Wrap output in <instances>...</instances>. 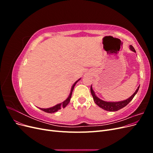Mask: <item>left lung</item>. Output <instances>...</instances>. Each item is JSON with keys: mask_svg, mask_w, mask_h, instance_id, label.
<instances>
[{"mask_svg": "<svg viewBox=\"0 0 153 153\" xmlns=\"http://www.w3.org/2000/svg\"><path fill=\"white\" fill-rule=\"evenodd\" d=\"M129 48H130V50H132L133 52H136L135 48H133L132 45L129 46ZM139 87L140 86L138 87L136 91L134 92L133 94L131 97H129V98H128L126 100H124L122 101H119V102H107V101H105L100 100L94 94V91L92 90V85L91 87V94H92V97H93V100L94 101V102L97 105L100 106V108L104 109L105 110L110 111V112H114V111H117L120 109L123 108V107H124V106H126L129 102H130V101L134 98V96H135V94L137 93L138 89H139Z\"/></svg>", "mask_w": 153, "mask_h": 153, "instance_id": "1", "label": "left lung"}]
</instances>
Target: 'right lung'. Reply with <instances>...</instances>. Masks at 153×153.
Returning <instances> with one entry per match:
<instances>
[{
    "label": "right lung",
    "mask_w": 153,
    "mask_h": 153,
    "mask_svg": "<svg viewBox=\"0 0 153 153\" xmlns=\"http://www.w3.org/2000/svg\"><path fill=\"white\" fill-rule=\"evenodd\" d=\"M80 79L78 80L76 82H75V84H73V85L72 87H71V92H70V94H69V96H68V98L65 101H63L62 103L57 104V105H56L55 106H53V107H51V108H40V109H41V110L44 111V112H45L52 114V113H54V112H57V111H58L59 110H60V109L62 108H65L66 106L68 105V104L69 103V101H70V100H71V95H72V92H73V89H74V87H75V84H76V83H77L78 81L80 80Z\"/></svg>",
    "instance_id": "obj_1"
}]
</instances>
